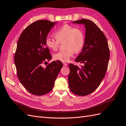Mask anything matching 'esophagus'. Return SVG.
I'll return each mask as SVG.
<instances>
[{"label": "esophagus", "mask_w": 126, "mask_h": 126, "mask_svg": "<svg viewBox=\"0 0 126 126\" xmlns=\"http://www.w3.org/2000/svg\"><path fill=\"white\" fill-rule=\"evenodd\" d=\"M63 65L64 66H66L67 65V64L66 63H63Z\"/></svg>", "instance_id": "obj_1"}]
</instances>
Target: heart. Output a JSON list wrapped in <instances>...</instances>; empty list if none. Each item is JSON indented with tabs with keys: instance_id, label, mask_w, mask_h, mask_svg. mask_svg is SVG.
<instances>
[{
	"instance_id": "obj_1",
	"label": "heart",
	"mask_w": 126,
	"mask_h": 126,
	"mask_svg": "<svg viewBox=\"0 0 126 126\" xmlns=\"http://www.w3.org/2000/svg\"><path fill=\"white\" fill-rule=\"evenodd\" d=\"M54 39L47 36L45 39V43L47 47L55 51L60 43L64 41L65 50L59 51L53 55L56 60L67 62L74 54L75 52H78L83 47L84 44V34L83 31L77 27L65 24L59 28L55 33Z\"/></svg>"
}]
</instances>
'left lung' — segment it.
I'll list each match as a JSON object with an SVG mask.
<instances>
[{
  "label": "left lung",
  "mask_w": 126,
  "mask_h": 126,
  "mask_svg": "<svg viewBox=\"0 0 126 126\" xmlns=\"http://www.w3.org/2000/svg\"><path fill=\"white\" fill-rule=\"evenodd\" d=\"M73 23L83 24L85 38L82 52L75 60L84 65L79 67L69 64V88L75 94L85 96L97 89L105 77L110 58V50L105 34L90 20L81 19Z\"/></svg>",
  "instance_id": "left-lung-1"
}]
</instances>
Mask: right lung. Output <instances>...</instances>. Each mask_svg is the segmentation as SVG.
Returning <instances> with one entry per match:
<instances>
[{"label": "right lung", "mask_w": 126, "mask_h": 126, "mask_svg": "<svg viewBox=\"0 0 126 126\" xmlns=\"http://www.w3.org/2000/svg\"><path fill=\"white\" fill-rule=\"evenodd\" d=\"M56 24L47 20H38L25 28L18 40L14 57L17 77L30 93L43 95L51 91L59 73L63 67L60 61H53L45 43L51 28Z\"/></svg>", "instance_id": "right-lung-1"}]
</instances>
